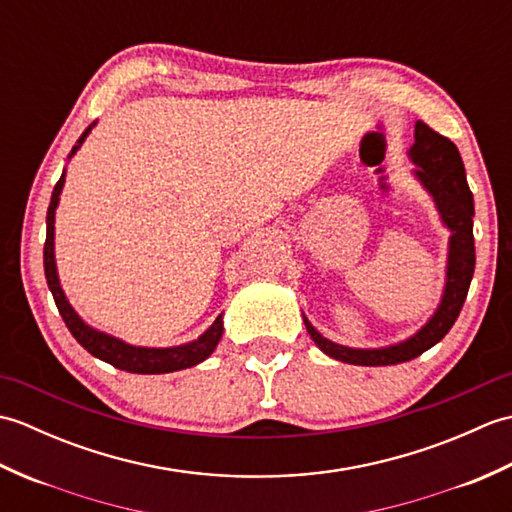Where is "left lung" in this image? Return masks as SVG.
<instances>
[{
    "label": "left lung",
    "instance_id": "1",
    "mask_svg": "<svg viewBox=\"0 0 512 512\" xmlns=\"http://www.w3.org/2000/svg\"><path fill=\"white\" fill-rule=\"evenodd\" d=\"M413 145L409 149V158L416 169L413 176L418 178L427 193L436 202L442 224L449 228V257H447V281H444V292L438 310L433 317L422 325V328L409 336L407 341L374 347V350H356V347H345L334 343L314 328V325L303 317L306 330L317 343L323 354H328L336 361L350 365H398L411 361V358L427 352L429 347L444 339L458 314L464 306V299L469 295V286L475 270V239H473V193L466 182L464 165L460 151L449 138L440 136L438 132L418 121L416 132H413Z\"/></svg>",
    "mask_w": 512,
    "mask_h": 512
}]
</instances>
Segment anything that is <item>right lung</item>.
Returning a JSON list of instances; mask_svg holds the SVG:
<instances>
[{
	"label": "right lung",
	"instance_id": "add662e5",
	"mask_svg": "<svg viewBox=\"0 0 512 512\" xmlns=\"http://www.w3.org/2000/svg\"><path fill=\"white\" fill-rule=\"evenodd\" d=\"M94 125L96 123H92L81 134V138L76 140V145L72 147L68 158H72L76 151L81 149L83 140L88 138ZM63 182H65V171L61 173L59 182L54 184L50 206H48L46 244H43V270H46V281H48V288L54 297V303H57L59 314L63 317L65 325H68V330L72 332L74 339L79 341L92 356L101 358V361L110 363L118 369H125V372H132V374H169V372H178V369L193 367V365L202 363L204 358H209L217 347V343H220V339H222V332H224L222 314L213 321L209 330H206L202 336H198V339L191 343L176 345V347H140V345H129L121 339H116V336H112V334L94 330L92 325L85 323L79 314L74 312L70 301L63 295V288L59 284V275H57V262H54V211H57V206H59V195L63 191Z\"/></svg>",
	"mask_w": 512,
	"mask_h": 512
}]
</instances>
